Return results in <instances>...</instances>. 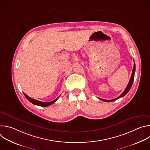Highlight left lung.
<instances>
[{
    "label": "left lung",
    "instance_id": "8db88e82",
    "mask_svg": "<svg viewBox=\"0 0 150 150\" xmlns=\"http://www.w3.org/2000/svg\"><path fill=\"white\" fill-rule=\"evenodd\" d=\"M135 63L134 62V68H133V70H132V75H131V77L130 78V80H129V83H128L127 87L126 88V89L124 90V91L122 93V94L119 96L117 98H115V99H113V100H104V99H102V98H99L100 100H102V101H106V102H110V101H115L123 96H125L128 92H129V91L130 90L132 85V83H133V82H134V75H135Z\"/></svg>",
    "mask_w": 150,
    "mask_h": 150
}]
</instances>
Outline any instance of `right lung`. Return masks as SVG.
<instances>
[{
    "instance_id": "1",
    "label": "right lung",
    "mask_w": 150,
    "mask_h": 150,
    "mask_svg": "<svg viewBox=\"0 0 150 150\" xmlns=\"http://www.w3.org/2000/svg\"><path fill=\"white\" fill-rule=\"evenodd\" d=\"M24 94L25 96V97L27 98V99L30 101L31 102V103L35 104V105H39V106H41V107H47L49 105H50L51 104H52L53 103H54V102H56L57 101V100L59 98V97L60 96H59V97H57L56 100L52 101H50V102H42V101H38V100H36L35 99H33L31 97H30L29 96H28L27 94H25L24 93Z\"/></svg>"
}]
</instances>
